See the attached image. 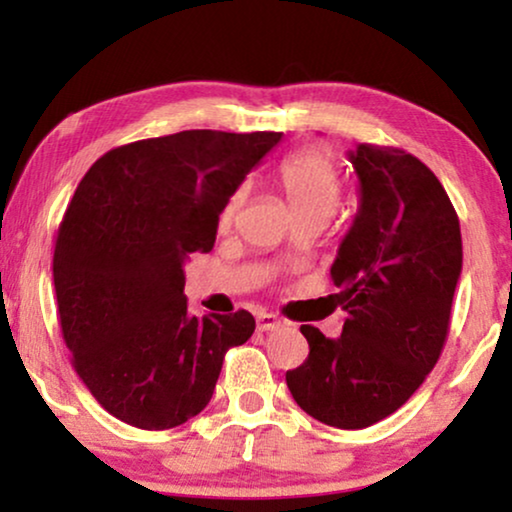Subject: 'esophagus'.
<instances>
[{
	"mask_svg": "<svg viewBox=\"0 0 512 512\" xmlns=\"http://www.w3.org/2000/svg\"><path fill=\"white\" fill-rule=\"evenodd\" d=\"M256 324H258V331H275V328L282 326V321H279L272 312H258Z\"/></svg>",
	"mask_w": 512,
	"mask_h": 512,
	"instance_id": "34e87169",
	"label": "esophagus"
}]
</instances>
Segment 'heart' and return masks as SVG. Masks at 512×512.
I'll use <instances>...</instances> for the list:
<instances>
[{"mask_svg": "<svg viewBox=\"0 0 512 512\" xmlns=\"http://www.w3.org/2000/svg\"><path fill=\"white\" fill-rule=\"evenodd\" d=\"M279 184L289 200L293 216L317 214L328 219L338 207L340 174L333 158L324 149H305L286 158L279 167ZM242 200V191L230 195L219 216L221 228H228L235 221Z\"/></svg>", "mask_w": 512, "mask_h": 512, "instance_id": "1", "label": "heart"}]
</instances>
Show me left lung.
Returning a JSON list of instances; mask_svg holds the SVG:
<instances>
[{"label": "left lung", "instance_id": "obj_1", "mask_svg": "<svg viewBox=\"0 0 512 512\" xmlns=\"http://www.w3.org/2000/svg\"><path fill=\"white\" fill-rule=\"evenodd\" d=\"M359 209L331 265L340 338L300 326L310 354L286 373L307 415L366 429L396 412L436 366L461 275V230L450 198L422 160L394 146L349 151Z\"/></svg>", "mask_w": 512, "mask_h": 512}]
</instances>
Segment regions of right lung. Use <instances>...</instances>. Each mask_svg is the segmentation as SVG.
<instances>
[{
	"instance_id": "obj_1",
	"label": "right lung",
	"mask_w": 512,
	"mask_h": 512,
	"mask_svg": "<svg viewBox=\"0 0 512 512\" xmlns=\"http://www.w3.org/2000/svg\"><path fill=\"white\" fill-rule=\"evenodd\" d=\"M282 132L184 130L132 142L86 172L58 228L62 338L97 403L163 431L205 410L247 310L191 317L184 263L212 251L219 214Z\"/></svg>"
}]
</instances>
